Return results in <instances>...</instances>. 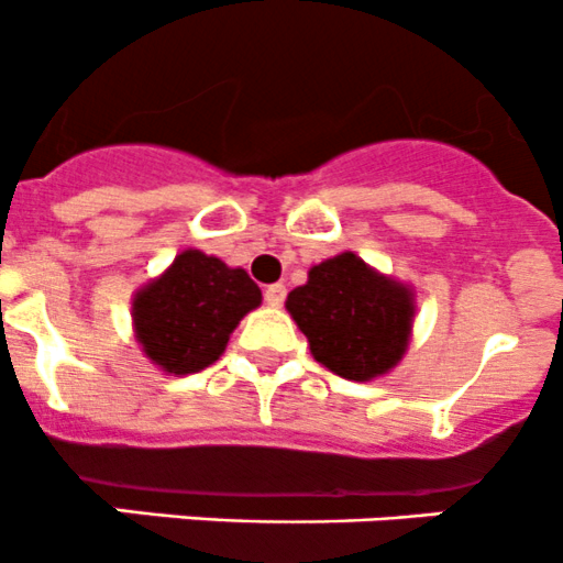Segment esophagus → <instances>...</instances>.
I'll list each match as a JSON object with an SVG mask.
<instances>
[{
	"label": "esophagus",
	"mask_w": 563,
	"mask_h": 563,
	"mask_svg": "<svg viewBox=\"0 0 563 563\" xmlns=\"http://www.w3.org/2000/svg\"><path fill=\"white\" fill-rule=\"evenodd\" d=\"M284 295H287V287H284V284H271V287L265 289V300H268V306H282Z\"/></svg>",
	"instance_id": "1"
}]
</instances>
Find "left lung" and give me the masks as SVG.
Wrapping results in <instances>:
<instances>
[{
    "instance_id": "obj_1",
    "label": "left lung",
    "mask_w": 563,
    "mask_h": 563,
    "mask_svg": "<svg viewBox=\"0 0 563 563\" xmlns=\"http://www.w3.org/2000/svg\"><path fill=\"white\" fill-rule=\"evenodd\" d=\"M284 306L317 364L344 380L366 383L394 372L413 339V284L372 268L355 252L311 265L309 279Z\"/></svg>"
}]
</instances>
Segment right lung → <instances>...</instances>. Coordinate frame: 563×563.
I'll return each instance as SVG.
<instances>
[{
    "mask_svg": "<svg viewBox=\"0 0 563 563\" xmlns=\"http://www.w3.org/2000/svg\"><path fill=\"white\" fill-rule=\"evenodd\" d=\"M263 303L243 268L199 249H183L169 268L131 295L139 350L164 375H194L221 358L232 331Z\"/></svg>",
    "mask_w": 563,
    "mask_h": 563,
    "instance_id": "obj_1",
    "label": "right lung"
}]
</instances>
